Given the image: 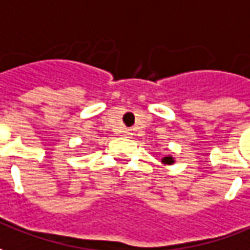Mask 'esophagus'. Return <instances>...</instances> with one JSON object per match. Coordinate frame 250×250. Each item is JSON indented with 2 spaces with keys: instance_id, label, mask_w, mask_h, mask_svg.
<instances>
[{
  "instance_id": "34e87169",
  "label": "esophagus",
  "mask_w": 250,
  "mask_h": 250,
  "mask_svg": "<svg viewBox=\"0 0 250 250\" xmlns=\"http://www.w3.org/2000/svg\"><path fill=\"white\" fill-rule=\"evenodd\" d=\"M132 135H133V133H132L129 129H125V130H124V136H126V137H132Z\"/></svg>"
}]
</instances>
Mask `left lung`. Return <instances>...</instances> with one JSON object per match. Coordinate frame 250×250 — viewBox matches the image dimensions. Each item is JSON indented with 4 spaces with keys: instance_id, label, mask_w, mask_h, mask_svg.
Returning <instances> with one entry per match:
<instances>
[{
    "instance_id": "8db88e82",
    "label": "left lung",
    "mask_w": 250,
    "mask_h": 250,
    "mask_svg": "<svg viewBox=\"0 0 250 250\" xmlns=\"http://www.w3.org/2000/svg\"><path fill=\"white\" fill-rule=\"evenodd\" d=\"M161 162L165 165V166H170V165H174L175 161L171 155H166V156H163V158H162Z\"/></svg>"
}]
</instances>
